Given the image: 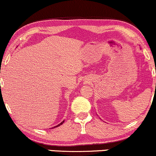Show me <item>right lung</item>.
Masks as SVG:
<instances>
[{
  "label": "right lung",
  "mask_w": 156,
  "mask_h": 156,
  "mask_svg": "<svg viewBox=\"0 0 156 156\" xmlns=\"http://www.w3.org/2000/svg\"><path fill=\"white\" fill-rule=\"evenodd\" d=\"M64 121H62V122H61V123H60V124H58V125H56V126L53 127V128H55V127H58V126H60V125H62V124H63V123H64Z\"/></svg>",
  "instance_id": "right-lung-1"
}]
</instances>
